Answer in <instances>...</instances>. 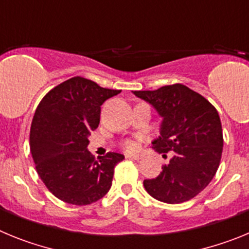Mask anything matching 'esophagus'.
<instances>
[{
	"label": "esophagus",
	"mask_w": 249,
	"mask_h": 249,
	"mask_svg": "<svg viewBox=\"0 0 249 249\" xmlns=\"http://www.w3.org/2000/svg\"><path fill=\"white\" fill-rule=\"evenodd\" d=\"M126 158L138 160H141V158H142V156H140V155H126Z\"/></svg>",
	"instance_id": "obj_1"
}]
</instances>
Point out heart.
<instances>
[{
  "label": "heart",
  "instance_id": "obj_1",
  "mask_svg": "<svg viewBox=\"0 0 249 249\" xmlns=\"http://www.w3.org/2000/svg\"><path fill=\"white\" fill-rule=\"evenodd\" d=\"M124 147H126L127 151L131 152V151H135V149L137 148V144H136V142H133V141H128Z\"/></svg>",
  "mask_w": 249,
  "mask_h": 249
}]
</instances>
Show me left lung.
Instances as JSON below:
<instances>
[{"instance_id": "8db88e82", "label": "left lung", "mask_w": 249, "mask_h": 249, "mask_svg": "<svg viewBox=\"0 0 249 249\" xmlns=\"http://www.w3.org/2000/svg\"><path fill=\"white\" fill-rule=\"evenodd\" d=\"M133 94L162 118L152 148L163 157L173 152L160 175L144 179V188L164 203L190 201L208 186L221 162L223 135L218 112L203 96L181 83Z\"/></svg>"}]
</instances>
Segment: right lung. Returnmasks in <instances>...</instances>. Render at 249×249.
<instances>
[{"instance_id": "right-lung-1", "label": "right lung", "mask_w": 249, "mask_h": 249, "mask_svg": "<svg viewBox=\"0 0 249 249\" xmlns=\"http://www.w3.org/2000/svg\"><path fill=\"white\" fill-rule=\"evenodd\" d=\"M120 92L77 76L39 102L31 124V153L43 183L61 201L86 206L111 188L114 166L124 156L109 152L96 160L87 146L100 124L101 106Z\"/></svg>"}]
</instances>
